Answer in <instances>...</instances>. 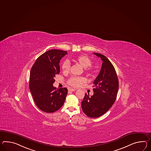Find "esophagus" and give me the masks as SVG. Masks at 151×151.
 I'll return each mask as SVG.
<instances>
[{
	"mask_svg": "<svg viewBox=\"0 0 151 151\" xmlns=\"http://www.w3.org/2000/svg\"><path fill=\"white\" fill-rule=\"evenodd\" d=\"M68 91H69V92H74L76 91V89L70 88L68 89Z\"/></svg>",
	"mask_w": 151,
	"mask_h": 151,
	"instance_id": "esophagus-1",
	"label": "esophagus"
}]
</instances>
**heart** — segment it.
Returning <instances> with one entry per match:
<instances>
[{"label": "heart", "mask_w": 151, "mask_h": 151, "mask_svg": "<svg viewBox=\"0 0 151 151\" xmlns=\"http://www.w3.org/2000/svg\"><path fill=\"white\" fill-rule=\"evenodd\" d=\"M75 62L79 64L80 65L84 68L85 70L87 72H91L92 68L91 65H92V60L88 56L85 55H81L78 56L74 59ZM62 69L64 73H68L70 69V64L68 62L65 61L62 64ZM86 82V79L85 77L71 76L69 78L67 83L70 86L77 88L80 87L81 85Z\"/></svg>", "instance_id": "heart-1"}]
</instances>
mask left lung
<instances>
[{"label": "left lung", "mask_w": 151, "mask_h": 151, "mask_svg": "<svg viewBox=\"0 0 151 151\" xmlns=\"http://www.w3.org/2000/svg\"><path fill=\"white\" fill-rule=\"evenodd\" d=\"M103 61L100 73L93 82L92 96L85 94L81 103L82 109L87 116L98 118L105 114L114 104L119 82L114 66L105 56L94 53Z\"/></svg>", "instance_id": "1"}]
</instances>
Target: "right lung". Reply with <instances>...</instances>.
Returning a JSON list of instances; mask_svg holds the SVG:
<instances>
[{"mask_svg": "<svg viewBox=\"0 0 151 151\" xmlns=\"http://www.w3.org/2000/svg\"><path fill=\"white\" fill-rule=\"evenodd\" d=\"M67 52L50 50L37 58L30 70L29 89L37 107L47 113L54 112L62 106L68 89H57L53 84L60 72L59 62Z\"/></svg>", "mask_w": 151, "mask_h": 151, "instance_id": "obj_1", "label": "right lung"}]
</instances>
